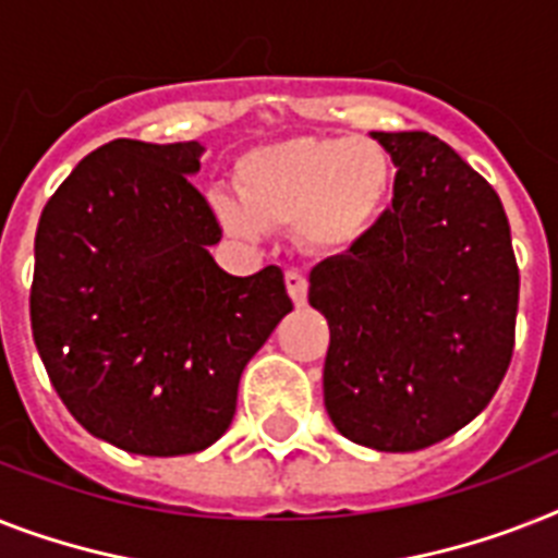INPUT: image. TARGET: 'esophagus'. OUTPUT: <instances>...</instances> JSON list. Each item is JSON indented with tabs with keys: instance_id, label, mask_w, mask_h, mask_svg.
I'll return each mask as SVG.
<instances>
[{
	"instance_id": "obj_1",
	"label": "esophagus",
	"mask_w": 558,
	"mask_h": 558,
	"mask_svg": "<svg viewBox=\"0 0 558 558\" xmlns=\"http://www.w3.org/2000/svg\"><path fill=\"white\" fill-rule=\"evenodd\" d=\"M287 292L292 298L294 306H303L306 303V292H310V283H306V275L298 269L287 271Z\"/></svg>"
}]
</instances>
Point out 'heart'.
Instances as JSON below:
<instances>
[{
    "label": "heart",
    "instance_id": "heart-1",
    "mask_svg": "<svg viewBox=\"0 0 558 558\" xmlns=\"http://www.w3.org/2000/svg\"><path fill=\"white\" fill-rule=\"evenodd\" d=\"M238 194H208L223 232L240 240L294 226L303 246L343 252L373 232L396 189V162L373 140L287 137L234 162Z\"/></svg>",
    "mask_w": 558,
    "mask_h": 558
}]
</instances>
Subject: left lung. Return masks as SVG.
<instances>
[{
    "instance_id": "obj_1",
    "label": "left lung",
    "mask_w": 558,
    "mask_h": 558,
    "mask_svg": "<svg viewBox=\"0 0 558 558\" xmlns=\"http://www.w3.org/2000/svg\"><path fill=\"white\" fill-rule=\"evenodd\" d=\"M392 208L310 275L329 324L324 404L343 438L424 450L496 396L513 355L519 266L499 194L427 131H373Z\"/></svg>"
}]
</instances>
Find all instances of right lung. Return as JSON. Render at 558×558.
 Masks as SVG:
<instances>
[{
	"instance_id": "add662e5",
	"label": "right lung",
	"mask_w": 558,
	"mask_h": 558,
	"mask_svg": "<svg viewBox=\"0 0 558 558\" xmlns=\"http://www.w3.org/2000/svg\"><path fill=\"white\" fill-rule=\"evenodd\" d=\"M201 143L111 140L43 208L31 329L57 396L90 436L137 456L201 452L223 436L238 384L292 312L278 266L234 278L189 177Z\"/></svg>"
}]
</instances>
